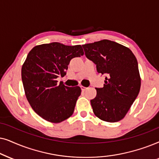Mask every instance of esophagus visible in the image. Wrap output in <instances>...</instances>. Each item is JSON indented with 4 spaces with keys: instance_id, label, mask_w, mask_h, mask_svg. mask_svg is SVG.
Listing matches in <instances>:
<instances>
[{
    "instance_id": "1",
    "label": "esophagus",
    "mask_w": 159,
    "mask_h": 159,
    "mask_svg": "<svg viewBox=\"0 0 159 159\" xmlns=\"http://www.w3.org/2000/svg\"><path fill=\"white\" fill-rule=\"evenodd\" d=\"M81 89L82 91H84H84H86V89H87V88L85 87V86H81Z\"/></svg>"
}]
</instances>
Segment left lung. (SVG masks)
<instances>
[{"mask_svg":"<svg viewBox=\"0 0 159 159\" xmlns=\"http://www.w3.org/2000/svg\"><path fill=\"white\" fill-rule=\"evenodd\" d=\"M85 55L96 65L99 73L107 74L102 88H96L91 99L93 112L107 122L119 121L126 116L139 92L138 63L132 51L109 40L82 45Z\"/></svg>","mask_w":159,"mask_h":159,"instance_id":"obj_1","label":"left lung"}]
</instances>
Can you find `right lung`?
<instances>
[{"label":"right lung","instance_id":"obj_1","mask_svg":"<svg viewBox=\"0 0 159 159\" xmlns=\"http://www.w3.org/2000/svg\"><path fill=\"white\" fill-rule=\"evenodd\" d=\"M84 55L81 45L53 42L32 48L22 67V80L27 101L38 115L48 121L60 123L73 115L81 95L79 86L57 84L65 76L72 59Z\"/></svg>","mask_w":159,"mask_h":159}]
</instances>
